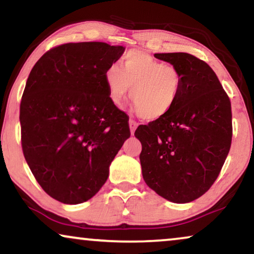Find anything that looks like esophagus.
<instances>
[{"mask_svg": "<svg viewBox=\"0 0 254 254\" xmlns=\"http://www.w3.org/2000/svg\"><path fill=\"white\" fill-rule=\"evenodd\" d=\"M136 127H137V123L136 121H134V120H129V128H130V133H131V135L134 134V131H135V129H136Z\"/></svg>", "mask_w": 254, "mask_h": 254, "instance_id": "34e87169", "label": "esophagus"}]
</instances>
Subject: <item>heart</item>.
<instances>
[{
	"instance_id": "obj_1",
	"label": "heart",
	"mask_w": 254,
	"mask_h": 254,
	"mask_svg": "<svg viewBox=\"0 0 254 254\" xmlns=\"http://www.w3.org/2000/svg\"><path fill=\"white\" fill-rule=\"evenodd\" d=\"M110 100L121 107L130 90V100L138 116L155 121L171 112L183 84L179 69L157 60L142 51H130L120 62V68L110 65L105 72Z\"/></svg>"
}]
</instances>
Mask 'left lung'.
Returning a JSON list of instances; mask_svg holds the SVG:
<instances>
[{
	"instance_id": "left-lung-1",
	"label": "left lung",
	"mask_w": 254,
	"mask_h": 254,
	"mask_svg": "<svg viewBox=\"0 0 254 254\" xmlns=\"http://www.w3.org/2000/svg\"><path fill=\"white\" fill-rule=\"evenodd\" d=\"M155 58L178 68L183 84L171 112L135 130L142 144V176L164 199L190 202L210 189L230 150V98L213 69L194 55Z\"/></svg>"
}]
</instances>
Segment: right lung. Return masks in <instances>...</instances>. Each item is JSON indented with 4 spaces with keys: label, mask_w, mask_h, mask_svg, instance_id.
Here are the masks:
<instances>
[{
    "label": "right lung",
    "mask_w": 254,
    "mask_h": 254,
    "mask_svg": "<svg viewBox=\"0 0 254 254\" xmlns=\"http://www.w3.org/2000/svg\"><path fill=\"white\" fill-rule=\"evenodd\" d=\"M124 46L68 43L31 70L19 107L24 157L45 192L62 203L98 193L130 136L127 114L110 100L105 72Z\"/></svg>",
    "instance_id": "1"
}]
</instances>
